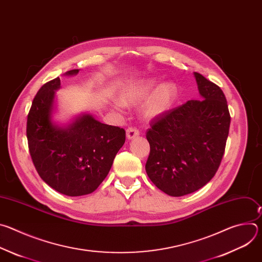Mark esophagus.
<instances>
[{
  "mask_svg": "<svg viewBox=\"0 0 262 262\" xmlns=\"http://www.w3.org/2000/svg\"><path fill=\"white\" fill-rule=\"evenodd\" d=\"M139 135H140V133L136 127H128L126 129V138L129 139V140L135 138V137H138Z\"/></svg>",
  "mask_w": 262,
  "mask_h": 262,
  "instance_id": "obj_1",
  "label": "esophagus"
}]
</instances>
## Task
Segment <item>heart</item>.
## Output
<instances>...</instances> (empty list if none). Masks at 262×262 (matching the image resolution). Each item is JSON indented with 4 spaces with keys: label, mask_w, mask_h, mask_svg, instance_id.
Segmentation results:
<instances>
[{
    "label": "heart",
    "mask_w": 262,
    "mask_h": 262,
    "mask_svg": "<svg viewBox=\"0 0 262 262\" xmlns=\"http://www.w3.org/2000/svg\"><path fill=\"white\" fill-rule=\"evenodd\" d=\"M154 79L136 82L128 86L121 94L124 104H137L145 99L141 112L145 118L156 119L163 116L174 105L178 96V89L174 83L168 82L158 86Z\"/></svg>",
    "instance_id": "heart-1"
}]
</instances>
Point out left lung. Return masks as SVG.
<instances>
[{"label":"left lung","instance_id":"8db88e82","mask_svg":"<svg viewBox=\"0 0 262 262\" xmlns=\"http://www.w3.org/2000/svg\"><path fill=\"white\" fill-rule=\"evenodd\" d=\"M201 100H189L156 118L146 132V173L164 193L196 192L216 173L226 147L230 114L222 89L194 72Z\"/></svg>","mask_w":262,"mask_h":262}]
</instances>
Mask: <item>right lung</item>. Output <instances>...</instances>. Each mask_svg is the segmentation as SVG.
I'll use <instances>...</instances> for the list:
<instances>
[{
    "instance_id": "right-lung-1",
    "label": "right lung",
    "mask_w": 262,
    "mask_h": 262,
    "mask_svg": "<svg viewBox=\"0 0 262 262\" xmlns=\"http://www.w3.org/2000/svg\"><path fill=\"white\" fill-rule=\"evenodd\" d=\"M78 72L72 69L66 74ZM60 85L59 78L46 83L33 99L27 120L29 151L36 171L51 188L66 196H83L94 192L106 177L125 142V130L89 114L67 127L54 124L55 91Z\"/></svg>"
}]
</instances>
